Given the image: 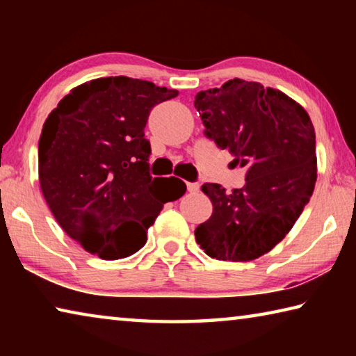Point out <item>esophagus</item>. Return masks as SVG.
Here are the masks:
<instances>
[{"instance_id": "obj_1", "label": "esophagus", "mask_w": 356, "mask_h": 356, "mask_svg": "<svg viewBox=\"0 0 356 356\" xmlns=\"http://www.w3.org/2000/svg\"><path fill=\"white\" fill-rule=\"evenodd\" d=\"M186 188H188L190 193H196L197 190H200V185H197L196 182H186Z\"/></svg>"}]
</instances>
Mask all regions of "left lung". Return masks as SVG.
I'll use <instances>...</instances> for the list:
<instances>
[{
  "instance_id": "8db88e82",
  "label": "left lung",
  "mask_w": 356,
  "mask_h": 356,
  "mask_svg": "<svg viewBox=\"0 0 356 356\" xmlns=\"http://www.w3.org/2000/svg\"><path fill=\"white\" fill-rule=\"evenodd\" d=\"M195 108L206 136L246 168L242 188L202 185L213 212L196 227V242L212 259L252 261L286 237L309 202L317 179L314 125L284 92L240 78L197 92Z\"/></svg>"
}]
</instances>
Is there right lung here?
<instances>
[{
    "label": "right lung",
    "mask_w": 356,
    "mask_h": 356,
    "mask_svg": "<svg viewBox=\"0 0 356 356\" xmlns=\"http://www.w3.org/2000/svg\"><path fill=\"white\" fill-rule=\"evenodd\" d=\"M177 94L136 78H97L48 114L39 140L42 195L64 232L91 254H135L163 204L186 191L180 179L150 176L144 136L150 110Z\"/></svg>",
    "instance_id": "add662e5"
}]
</instances>
